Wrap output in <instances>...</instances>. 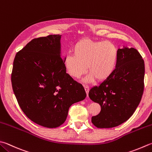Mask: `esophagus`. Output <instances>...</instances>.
<instances>
[{
    "mask_svg": "<svg viewBox=\"0 0 152 152\" xmlns=\"http://www.w3.org/2000/svg\"><path fill=\"white\" fill-rule=\"evenodd\" d=\"M84 88H85V92H86V93H87V96L88 97V92H89V87H88V86H84Z\"/></svg>",
    "mask_w": 152,
    "mask_h": 152,
    "instance_id": "obj_1",
    "label": "esophagus"
}]
</instances>
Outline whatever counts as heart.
<instances>
[{
  "instance_id": "obj_1",
  "label": "heart",
  "mask_w": 152,
  "mask_h": 152,
  "mask_svg": "<svg viewBox=\"0 0 152 152\" xmlns=\"http://www.w3.org/2000/svg\"><path fill=\"white\" fill-rule=\"evenodd\" d=\"M73 54L64 58V66L67 73L79 79L87 70L90 73L84 79L86 83L107 79L114 71L118 59V50L110 42L83 38L77 42L73 49Z\"/></svg>"
}]
</instances>
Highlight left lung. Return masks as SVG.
Listing matches in <instances>:
<instances>
[{"mask_svg":"<svg viewBox=\"0 0 152 152\" xmlns=\"http://www.w3.org/2000/svg\"><path fill=\"white\" fill-rule=\"evenodd\" d=\"M145 65L137 50L124 47L118 50L116 68L112 75L88 93L101 110L91 118L97 128L118 126L128 121L139 105L144 92Z\"/></svg>","mask_w":152,"mask_h":152,"instance_id":"8db88e82","label":"left lung"}]
</instances>
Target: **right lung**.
I'll return each instance as SVG.
<instances>
[{
  "label": "right lung",
  "mask_w": 152,
  "mask_h": 152,
  "mask_svg": "<svg viewBox=\"0 0 152 152\" xmlns=\"http://www.w3.org/2000/svg\"><path fill=\"white\" fill-rule=\"evenodd\" d=\"M61 35L35 38L16 54L12 89L28 118L44 127L64 124L69 108L85 99L81 84L66 73L61 55Z\"/></svg>",
  "instance_id": "add662e5"
}]
</instances>
